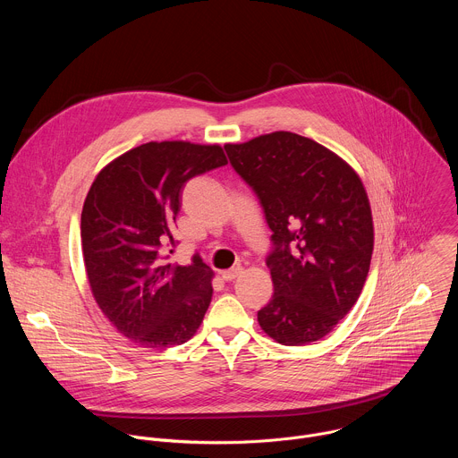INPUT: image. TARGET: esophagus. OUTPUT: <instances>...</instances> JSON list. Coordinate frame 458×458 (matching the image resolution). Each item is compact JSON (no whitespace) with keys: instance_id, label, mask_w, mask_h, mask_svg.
I'll use <instances>...</instances> for the list:
<instances>
[{"instance_id":"1","label":"esophagus","mask_w":458,"mask_h":458,"mask_svg":"<svg viewBox=\"0 0 458 458\" xmlns=\"http://www.w3.org/2000/svg\"><path fill=\"white\" fill-rule=\"evenodd\" d=\"M241 274H242V267H235V268H230V270L221 272V277H223L225 281H233V279H237Z\"/></svg>"}]
</instances>
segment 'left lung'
<instances>
[{
  "instance_id": "obj_1",
  "label": "left lung",
  "mask_w": 458,
  "mask_h": 458,
  "mask_svg": "<svg viewBox=\"0 0 458 458\" xmlns=\"http://www.w3.org/2000/svg\"><path fill=\"white\" fill-rule=\"evenodd\" d=\"M272 230L274 295L257 311L283 346L328 335L357 302L373 253V217L359 174L335 152L293 132L225 145Z\"/></svg>"
}]
</instances>
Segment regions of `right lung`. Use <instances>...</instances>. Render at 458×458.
Masks as SVG:
<instances>
[{
  "label": "right lung",
  "mask_w": 458,
  "mask_h": 458,
  "mask_svg": "<svg viewBox=\"0 0 458 458\" xmlns=\"http://www.w3.org/2000/svg\"><path fill=\"white\" fill-rule=\"evenodd\" d=\"M219 145L150 141L96 175L81 212V250L94 301L114 328L148 350L190 341L212 301L214 272L199 255L168 265L165 244L184 182L226 165ZM172 251V250H170Z\"/></svg>",
  "instance_id": "right-lung-1"
}]
</instances>
